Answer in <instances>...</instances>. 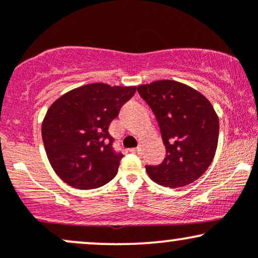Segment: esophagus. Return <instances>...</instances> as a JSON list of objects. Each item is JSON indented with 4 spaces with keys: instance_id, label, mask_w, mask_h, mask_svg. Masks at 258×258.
Segmentation results:
<instances>
[{
    "instance_id": "1",
    "label": "esophagus",
    "mask_w": 258,
    "mask_h": 258,
    "mask_svg": "<svg viewBox=\"0 0 258 258\" xmlns=\"http://www.w3.org/2000/svg\"><path fill=\"white\" fill-rule=\"evenodd\" d=\"M130 152H131V153H135V154H141V152H142V148H141V147L132 148V149H130Z\"/></svg>"
}]
</instances>
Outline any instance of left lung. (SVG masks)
I'll return each instance as SVG.
<instances>
[{"label": "left lung", "instance_id": "left-lung-1", "mask_svg": "<svg viewBox=\"0 0 258 258\" xmlns=\"http://www.w3.org/2000/svg\"><path fill=\"white\" fill-rule=\"evenodd\" d=\"M138 92L155 114L166 148L161 164L146 166L148 176L168 188L193 183L217 149L220 120L214 106L199 91L174 80L141 85Z\"/></svg>", "mask_w": 258, "mask_h": 258}]
</instances>
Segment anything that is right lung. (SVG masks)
<instances>
[{
    "mask_svg": "<svg viewBox=\"0 0 258 258\" xmlns=\"http://www.w3.org/2000/svg\"><path fill=\"white\" fill-rule=\"evenodd\" d=\"M136 90L96 82L52 103L42 121L43 146L52 168L67 184L94 189L116 176L122 154L112 150L108 130Z\"/></svg>",
    "mask_w": 258,
    "mask_h": 258,
    "instance_id": "add662e5",
    "label": "right lung"
}]
</instances>
